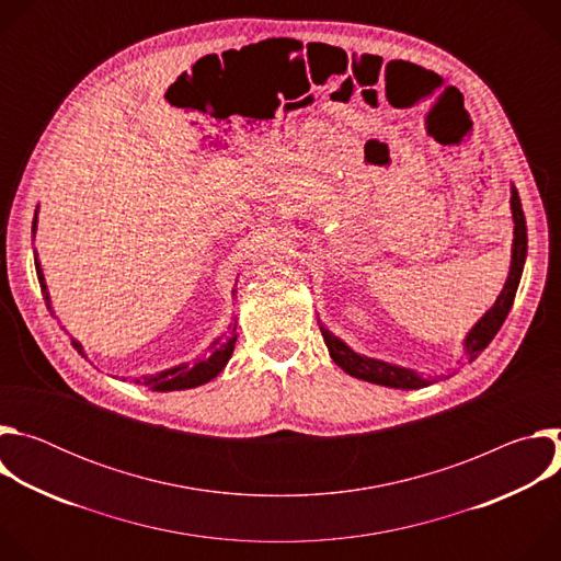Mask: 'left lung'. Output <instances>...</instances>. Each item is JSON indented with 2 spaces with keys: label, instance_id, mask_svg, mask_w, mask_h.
<instances>
[{
  "label": "left lung",
  "instance_id": "1",
  "mask_svg": "<svg viewBox=\"0 0 561 561\" xmlns=\"http://www.w3.org/2000/svg\"><path fill=\"white\" fill-rule=\"evenodd\" d=\"M511 208H513V219H515V239H513V262H511V273L506 279V286L502 290V295L497 297L495 306L479 319L474 324V329L468 333L463 348L468 353V357H477L482 353L493 337L497 335V331L502 329V324L506 322V317L511 312V306L515 301V293L522 279V271H524V260H526V249H528V237H526V219H524V210H522V202L517 191L513 188L511 195ZM324 335V342L331 351L333 362L344 368L348 375L364 379V381H373V383H381V386H390V388H424L431 383V379H424L422 375H417L415 370L409 368H399V366H390L386 362H377V359H368L357 355L355 351H351L342 340H337L335 335H331L322 324H319Z\"/></svg>",
  "mask_w": 561,
  "mask_h": 561
}]
</instances>
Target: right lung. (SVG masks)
<instances>
[{"instance_id":"add662e5","label":"right lung","mask_w":561,"mask_h":561,"mask_svg":"<svg viewBox=\"0 0 561 561\" xmlns=\"http://www.w3.org/2000/svg\"><path fill=\"white\" fill-rule=\"evenodd\" d=\"M35 224L37 219L33 221V232H35ZM35 268H37V279H39V286H42V295L46 299V308L53 312L50 308V297H48V288H46V282H44V273L39 268V262H37V253H35ZM234 293V290H232ZM234 340H237V333H234V327L230 329V335H224L219 340L213 342L210 346V355L208 359L199 362V364H182V366H175V368H169L164 373H157V375H150V377H144L141 381L137 379V383H144L152 390H182V388H195V386H202L206 381H210L213 377H217L221 373V368L226 366V362L230 359L232 355V346H234ZM72 346L82 353V344L72 340ZM84 355V353H82Z\"/></svg>"}]
</instances>
